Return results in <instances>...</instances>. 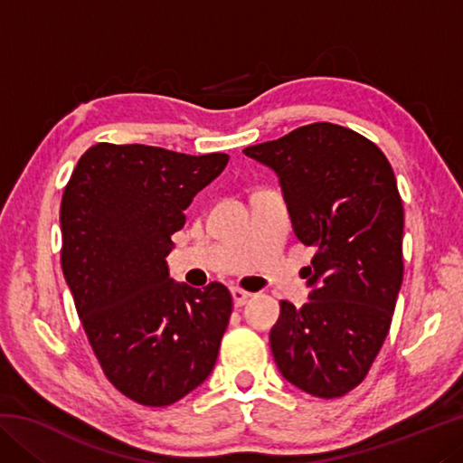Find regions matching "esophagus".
<instances>
[{
    "instance_id": "1",
    "label": "esophagus",
    "mask_w": 463,
    "mask_h": 463,
    "mask_svg": "<svg viewBox=\"0 0 463 463\" xmlns=\"http://www.w3.org/2000/svg\"><path fill=\"white\" fill-rule=\"evenodd\" d=\"M231 294H232V302H234V307H245V304L249 302V298H250V294L249 292H245V289L242 288H231Z\"/></svg>"
}]
</instances>
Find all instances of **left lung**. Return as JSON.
I'll use <instances>...</instances> for the list:
<instances>
[{
  "instance_id": "left-lung-1",
  "label": "left lung",
  "mask_w": 463,
  "mask_h": 463,
  "mask_svg": "<svg viewBox=\"0 0 463 463\" xmlns=\"http://www.w3.org/2000/svg\"><path fill=\"white\" fill-rule=\"evenodd\" d=\"M242 153L276 171L296 237L317 247L302 269L310 302L281 300L269 333L278 370L312 396H345L380 354L402 286L404 208L394 171L372 140L331 122Z\"/></svg>"
}]
</instances>
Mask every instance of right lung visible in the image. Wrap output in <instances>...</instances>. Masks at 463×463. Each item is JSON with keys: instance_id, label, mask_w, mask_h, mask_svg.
<instances>
[{"instance_id": "obj_1", "label": "right lung", "mask_w": 463, "mask_h": 463, "mask_svg": "<svg viewBox=\"0 0 463 463\" xmlns=\"http://www.w3.org/2000/svg\"><path fill=\"white\" fill-rule=\"evenodd\" d=\"M229 155L98 143L61 202V265L106 378L130 401L169 406L208 378L232 296L213 281L175 284L165 257L194 195Z\"/></svg>"}]
</instances>
